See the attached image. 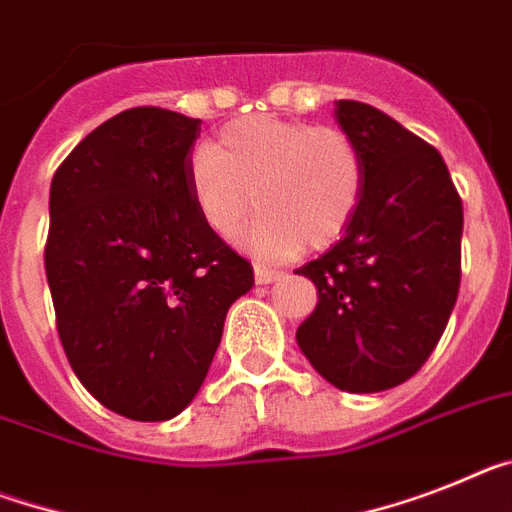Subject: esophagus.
Instances as JSON below:
<instances>
[{"label": "esophagus", "mask_w": 512, "mask_h": 512, "mask_svg": "<svg viewBox=\"0 0 512 512\" xmlns=\"http://www.w3.org/2000/svg\"><path fill=\"white\" fill-rule=\"evenodd\" d=\"M283 278V270L276 268H265V265H255V281L257 283H273Z\"/></svg>", "instance_id": "1"}]
</instances>
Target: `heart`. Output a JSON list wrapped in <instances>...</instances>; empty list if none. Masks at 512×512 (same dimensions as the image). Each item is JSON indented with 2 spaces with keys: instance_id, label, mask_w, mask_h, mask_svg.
I'll return each instance as SVG.
<instances>
[{
  "instance_id": "obj_1",
  "label": "heart",
  "mask_w": 512,
  "mask_h": 512,
  "mask_svg": "<svg viewBox=\"0 0 512 512\" xmlns=\"http://www.w3.org/2000/svg\"><path fill=\"white\" fill-rule=\"evenodd\" d=\"M192 200L218 236H231L244 216H260L242 244L260 257L294 255L304 242L325 247L356 213L364 169L359 150L336 127L278 117L239 119L213 148H197L187 169Z\"/></svg>"
}]
</instances>
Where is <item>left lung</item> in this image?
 Masks as SVG:
<instances>
[{"instance_id": "8db88e82", "label": "left lung", "mask_w": 512, "mask_h": 512, "mask_svg": "<svg viewBox=\"0 0 512 512\" xmlns=\"http://www.w3.org/2000/svg\"><path fill=\"white\" fill-rule=\"evenodd\" d=\"M362 158V197L333 247L296 270L317 307L296 343L330 385L380 393L435 351L461 286L463 205L442 156L393 117L336 101Z\"/></svg>"}]
</instances>
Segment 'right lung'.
<instances>
[{"instance_id":"1","label":"right lung","mask_w":512,"mask_h":512,"mask_svg":"<svg viewBox=\"0 0 512 512\" xmlns=\"http://www.w3.org/2000/svg\"><path fill=\"white\" fill-rule=\"evenodd\" d=\"M200 119L127 109L51 179L46 278L59 341L96 401L135 422L182 414L252 265L203 221L187 169Z\"/></svg>"}]
</instances>
